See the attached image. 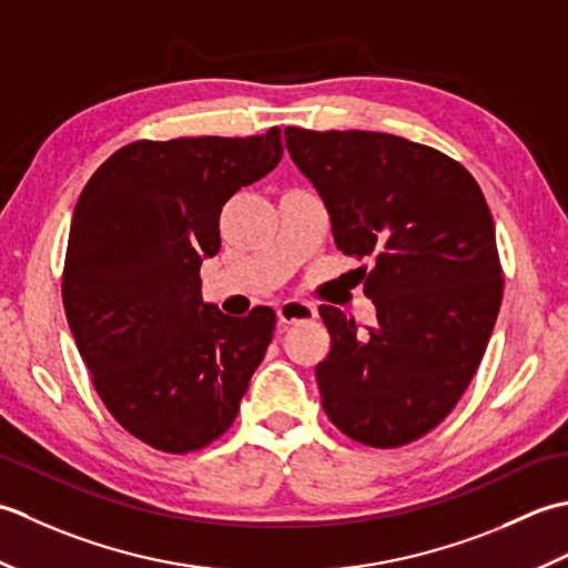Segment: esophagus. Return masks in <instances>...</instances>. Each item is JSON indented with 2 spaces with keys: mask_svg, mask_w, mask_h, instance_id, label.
<instances>
[{
  "mask_svg": "<svg viewBox=\"0 0 568 568\" xmlns=\"http://www.w3.org/2000/svg\"><path fill=\"white\" fill-rule=\"evenodd\" d=\"M276 316H280V323H284V326H294V323H304V321L316 318V306L294 298L276 308Z\"/></svg>",
  "mask_w": 568,
  "mask_h": 568,
  "instance_id": "obj_1",
  "label": "esophagus"
}]
</instances>
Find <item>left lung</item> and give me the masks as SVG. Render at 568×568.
Listing matches in <instances>:
<instances>
[{"label":"left lung","mask_w":568,"mask_h":568,"mask_svg":"<svg viewBox=\"0 0 568 568\" xmlns=\"http://www.w3.org/2000/svg\"><path fill=\"white\" fill-rule=\"evenodd\" d=\"M286 149L357 260L377 321L323 304L331 353L316 365L323 412L373 448L412 444L456 407L503 301L490 207L470 171L434 146L382 132L286 126Z\"/></svg>","instance_id":"1"}]
</instances>
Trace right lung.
Instances as JSON below:
<instances>
[{
    "mask_svg": "<svg viewBox=\"0 0 568 568\" xmlns=\"http://www.w3.org/2000/svg\"><path fill=\"white\" fill-rule=\"evenodd\" d=\"M282 132L179 136L118 149L80 193L63 308L92 387L124 432L164 454L205 448L233 426L276 314L230 318L201 301L220 211L282 159Z\"/></svg>",
    "mask_w": 568,
    "mask_h": 568,
    "instance_id": "1",
    "label": "right lung"
}]
</instances>
